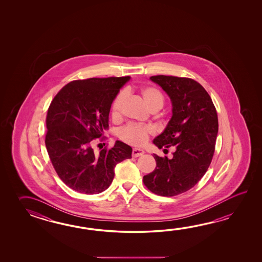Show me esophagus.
<instances>
[{
  "label": "esophagus",
  "mask_w": 262,
  "mask_h": 262,
  "mask_svg": "<svg viewBox=\"0 0 262 262\" xmlns=\"http://www.w3.org/2000/svg\"><path fill=\"white\" fill-rule=\"evenodd\" d=\"M144 154V150H140V149H133L132 150V156L133 157H139V156H142Z\"/></svg>",
  "instance_id": "1"
}]
</instances>
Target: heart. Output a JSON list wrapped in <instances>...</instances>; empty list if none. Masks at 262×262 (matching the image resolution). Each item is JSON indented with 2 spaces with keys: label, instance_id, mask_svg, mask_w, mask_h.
I'll return each instance as SVG.
<instances>
[{
  "label": "heart",
  "instance_id": "1",
  "mask_svg": "<svg viewBox=\"0 0 262 262\" xmlns=\"http://www.w3.org/2000/svg\"><path fill=\"white\" fill-rule=\"evenodd\" d=\"M139 95L151 111L160 110L164 105V96L158 89L151 86H146L139 90ZM126 99V93L120 92L114 98L112 104V117L113 120H120L123 114V106ZM155 133V130L150 126L128 124L119 131V138L124 142L134 146H141L149 139L150 135Z\"/></svg>",
  "mask_w": 262,
  "mask_h": 262
}]
</instances>
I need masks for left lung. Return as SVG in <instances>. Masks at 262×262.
<instances>
[{"label": "left lung", "instance_id": "8db88e82", "mask_svg": "<svg viewBox=\"0 0 262 262\" xmlns=\"http://www.w3.org/2000/svg\"><path fill=\"white\" fill-rule=\"evenodd\" d=\"M172 103V117L154 139L159 148L172 146V158L155 155L156 167L145 175L150 192L162 196L180 195L193 188L211 165L218 133L216 108L201 84L189 78L152 76Z\"/></svg>", "mask_w": 262, "mask_h": 262}]
</instances>
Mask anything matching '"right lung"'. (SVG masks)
Listing matches in <instances>:
<instances>
[{"instance_id": "1", "label": "right lung", "mask_w": 262, "mask_h": 262, "mask_svg": "<svg viewBox=\"0 0 262 262\" xmlns=\"http://www.w3.org/2000/svg\"><path fill=\"white\" fill-rule=\"evenodd\" d=\"M130 77L73 80L50 103L46 118L45 143L58 176L82 194H99L108 188L118 163L131 158L132 148L122 141L99 152L94 141L108 129L112 102Z\"/></svg>"}]
</instances>
